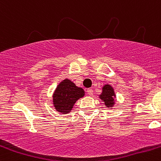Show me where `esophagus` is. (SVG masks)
I'll return each instance as SVG.
<instances>
[{
  "label": "esophagus",
  "instance_id": "1",
  "mask_svg": "<svg viewBox=\"0 0 161 161\" xmlns=\"http://www.w3.org/2000/svg\"><path fill=\"white\" fill-rule=\"evenodd\" d=\"M87 93L89 95H90V96H92V95L93 94V89H87Z\"/></svg>",
  "mask_w": 161,
  "mask_h": 161
}]
</instances>
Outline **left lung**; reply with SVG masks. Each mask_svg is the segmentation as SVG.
Instances as JSON below:
<instances>
[{"instance_id": "1", "label": "left lung", "mask_w": 161, "mask_h": 161, "mask_svg": "<svg viewBox=\"0 0 161 161\" xmlns=\"http://www.w3.org/2000/svg\"><path fill=\"white\" fill-rule=\"evenodd\" d=\"M99 97L101 100L103 101L106 107L111 109V107H113L114 105V98L116 97L114 88L110 85H104L102 87V92L99 95Z\"/></svg>"}]
</instances>
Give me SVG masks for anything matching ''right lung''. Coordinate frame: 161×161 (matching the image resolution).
<instances>
[{
	"label": "right lung",
	"mask_w": 161,
	"mask_h": 161,
	"mask_svg": "<svg viewBox=\"0 0 161 161\" xmlns=\"http://www.w3.org/2000/svg\"><path fill=\"white\" fill-rule=\"evenodd\" d=\"M85 96V90L78 87L69 79H64L58 85L53 93V105L55 109L61 114H68L74 104Z\"/></svg>",
	"instance_id": "1"
}]
</instances>
